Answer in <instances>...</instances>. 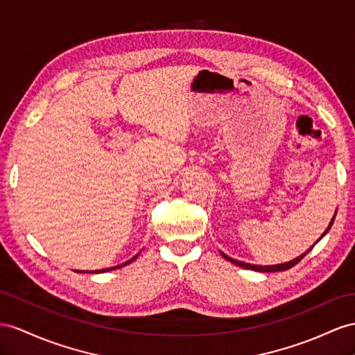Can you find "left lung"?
<instances>
[{"instance_id": "left-lung-1", "label": "left lung", "mask_w": 355, "mask_h": 355, "mask_svg": "<svg viewBox=\"0 0 355 355\" xmlns=\"http://www.w3.org/2000/svg\"><path fill=\"white\" fill-rule=\"evenodd\" d=\"M334 217H336V213H334V216H333V219H331V222L329 223V226H327V230L322 232V235L320 239H318L315 243H313V246L315 244L320 241L322 237H325V234L330 231V228H331V225H333V222H334ZM313 246L309 249V250H306L304 253H302V255L300 257H297L295 259H293V261H288V262H284V264H276V266H255V264H248V262H243V261H237V259H234V258H231V257H228V255H225L223 252H220V255L226 259V261H230V262H232V264H235V266H239V267H241V268H246V270H253V271H259V272H275V271H285V270H289V268H293L294 266H297L300 261H302L309 252H311L312 249H313Z\"/></svg>"}]
</instances>
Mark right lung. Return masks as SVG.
Instances as JSON below:
<instances>
[{
  "instance_id": "1",
  "label": "right lung",
  "mask_w": 355,
  "mask_h": 355,
  "mask_svg": "<svg viewBox=\"0 0 355 355\" xmlns=\"http://www.w3.org/2000/svg\"><path fill=\"white\" fill-rule=\"evenodd\" d=\"M139 255V253H138ZM138 255H135L133 258H130L129 261H125V262H123V264H120V266H115V267H109V268H102V270H94V271H83V270H78L76 272H93V275H97V272H106V271H111V270H115V268H121V267H124V266H127V264H130L132 261H135L136 258H138Z\"/></svg>"
}]
</instances>
